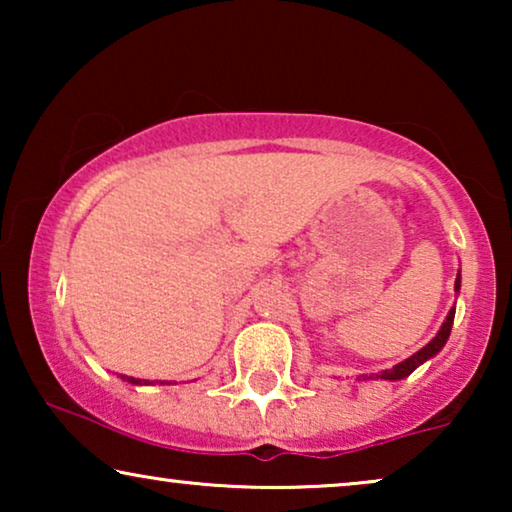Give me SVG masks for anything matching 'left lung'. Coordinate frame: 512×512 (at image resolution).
Here are the masks:
<instances>
[{
	"mask_svg": "<svg viewBox=\"0 0 512 512\" xmlns=\"http://www.w3.org/2000/svg\"><path fill=\"white\" fill-rule=\"evenodd\" d=\"M459 286H461V279H459V275H457V282H454V289L459 291ZM452 321H454V307L450 310V314H447V319H445V324L440 326V331H438V335L436 338H433L429 345L426 347H422L419 349L417 354H412L410 359H405V361H401L398 363V366H394V368H389V370H382L380 375H366V380H373V377H382V380H403V377H408L412 370H415L417 366H422L424 361H429L433 354H438L440 349H443V345L447 342V338H450V331H452Z\"/></svg>",
	"mask_w": 512,
	"mask_h": 512,
	"instance_id": "left-lung-1",
	"label": "left lung"
}]
</instances>
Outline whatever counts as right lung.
Here are the masks:
<instances>
[{
	"instance_id": "right-lung-1",
	"label": "right lung",
	"mask_w": 512,
	"mask_h": 512,
	"mask_svg": "<svg viewBox=\"0 0 512 512\" xmlns=\"http://www.w3.org/2000/svg\"><path fill=\"white\" fill-rule=\"evenodd\" d=\"M123 380H128L130 384H142V380H137V377H128V375H123ZM144 384H149V382H144Z\"/></svg>"
}]
</instances>
